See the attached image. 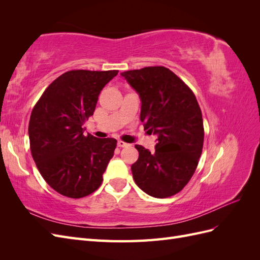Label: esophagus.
<instances>
[{
    "instance_id": "1",
    "label": "esophagus",
    "mask_w": 260,
    "mask_h": 260,
    "mask_svg": "<svg viewBox=\"0 0 260 260\" xmlns=\"http://www.w3.org/2000/svg\"><path fill=\"white\" fill-rule=\"evenodd\" d=\"M117 145L119 146V147H128L130 144L123 142V141H118V142H117Z\"/></svg>"
}]
</instances>
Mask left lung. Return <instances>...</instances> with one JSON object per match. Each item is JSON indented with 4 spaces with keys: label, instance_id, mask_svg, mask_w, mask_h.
I'll return each instance as SVG.
<instances>
[{
    "label": "left lung",
    "instance_id": "1",
    "mask_svg": "<svg viewBox=\"0 0 260 260\" xmlns=\"http://www.w3.org/2000/svg\"><path fill=\"white\" fill-rule=\"evenodd\" d=\"M141 100L144 130L157 136L155 152L136 145L131 166L137 185L157 199L180 192L198 167L204 142L200 105L191 89L166 67H145L120 74Z\"/></svg>",
    "mask_w": 260,
    "mask_h": 260
}]
</instances>
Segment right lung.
Segmentation results:
<instances>
[{
  "label": "right lung",
  "mask_w": 260,
  "mask_h": 260,
  "mask_svg": "<svg viewBox=\"0 0 260 260\" xmlns=\"http://www.w3.org/2000/svg\"><path fill=\"white\" fill-rule=\"evenodd\" d=\"M118 70H70L55 79L32 109L30 149L41 176L52 188L72 199L93 193L114 156L117 141L84 133L99 95Z\"/></svg>",
  "instance_id": "add662e5"
}]
</instances>
